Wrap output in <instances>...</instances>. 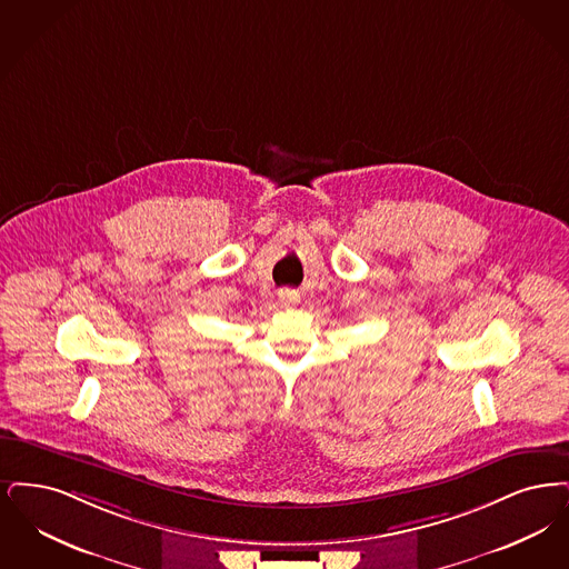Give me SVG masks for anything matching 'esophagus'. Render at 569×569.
<instances>
[{
  "instance_id": "34e87169",
  "label": "esophagus",
  "mask_w": 569,
  "mask_h": 569,
  "mask_svg": "<svg viewBox=\"0 0 569 569\" xmlns=\"http://www.w3.org/2000/svg\"><path fill=\"white\" fill-rule=\"evenodd\" d=\"M297 293L296 291H291V289H284V291H282V293H280V299H282V301H287V303H291V301H297Z\"/></svg>"
}]
</instances>
